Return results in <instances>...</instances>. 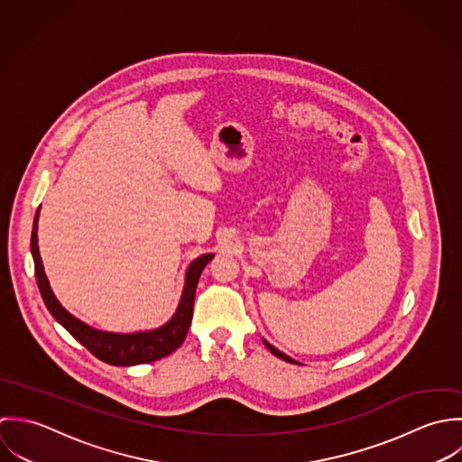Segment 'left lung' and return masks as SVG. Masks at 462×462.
Instances as JSON below:
<instances>
[{"label":"left lung","mask_w":462,"mask_h":462,"mask_svg":"<svg viewBox=\"0 0 462 462\" xmlns=\"http://www.w3.org/2000/svg\"><path fill=\"white\" fill-rule=\"evenodd\" d=\"M263 341H264V339H263ZM264 345H266V348H268V350H270L273 356H277L278 359H282V361H287V363H292V365H298L294 359H291V357H287L285 354H282V352L277 350L275 346H272L268 341H264Z\"/></svg>","instance_id":"left-lung-1"}]
</instances>
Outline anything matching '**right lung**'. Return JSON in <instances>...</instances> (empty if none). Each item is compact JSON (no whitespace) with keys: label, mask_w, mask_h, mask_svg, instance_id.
<instances>
[{"label":"right lung","mask_w":462,"mask_h":462,"mask_svg":"<svg viewBox=\"0 0 462 462\" xmlns=\"http://www.w3.org/2000/svg\"><path fill=\"white\" fill-rule=\"evenodd\" d=\"M37 221H39V210L33 219L32 228V239L30 248L35 263V278L41 291V296L51 312V316L79 341L82 343L94 357L99 361L112 365V366H135V365H146L159 361L170 354H173L182 343H184L190 319H192V307H194V294L196 285L203 268L212 261V254L198 257L187 270L185 275V287L182 292L180 305L164 327L150 332H137V334H112V332H101L93 327L82 323L75 316H71L55 298L50 282L44 275L42 261L39 255L37 246Z\"/></svg>","instance_id":"add662e5"}]
</instances>
